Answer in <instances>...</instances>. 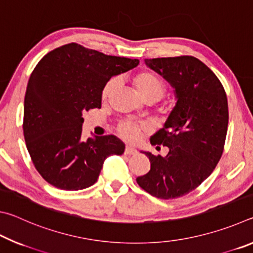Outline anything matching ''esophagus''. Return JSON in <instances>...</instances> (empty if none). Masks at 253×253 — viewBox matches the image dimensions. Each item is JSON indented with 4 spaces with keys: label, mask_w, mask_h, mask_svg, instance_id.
Returning <instances> with one entry per match:
<instances>
[{
    "label": "esophagus",
    "mask_w": 253,
    "mask_h": 253,
    "mask_svg": "<svg viewBox=\"0 0 253 253\" xmlns=\"http://www.w3.org/2000/svg\"><path fill=\"white\" fill-rule=\"evenodd\" d=\"M125 154H126V155H136V154H137V151H136L135 148L127 146V147L125 148Z\"/></svg>",
    "instance_id": "34e87169"
}]
</instances>
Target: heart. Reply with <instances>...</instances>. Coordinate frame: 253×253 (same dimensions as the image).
Returning a JSON list of instances; mask_svg holds the SVG:
<instances>
[{
    "label": "heart",
    "instance_id": "heart-1",
    "mask_svg": "<svg viewBox=\"0 0 253 253\" xmlns=\"http://www.w3.org/2000/svg\"><path fill=\"white\" fill-rule=\"evenodd\" d=\"M117 78H110L107 80L101 89V100H107L114 92L115 89L118 85ZM132 84L138 95L143 98L144 100H152L154 102L162 99L163 96L166 92V84L160 76L151 70H143L137 72L132 77ZM148 125H139V124L132 122H123L118 125L117 131L119 136L127 142H136L142 131H148Z\"/></svg>",
    "mask_w": 253,
    "mask_h": 253
}]
</instances>
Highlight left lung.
Wrapping results in <instances>:
<instances>
[{"instance_id":"left-lung-1","label":"left lung","mask_w":253,"mask_h":253,"mask_svg":"<svg viewBox=\"0 0 253 253\" xmlns=\"http://www.w3.org/2000/svg\"><path fill=\"white\" fill-rule=\"evenodd\" d=\"M175 88L177 102L151 144L169 148L165 157L144 152L151 161L137 184L163 200L181 198L207 179L219 163L228 130L229 108L221 81L192 55L145 59Z\"/></svg>"}]
</instances>
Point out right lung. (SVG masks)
Instances as JSON below:
<instances>
[{
	"label": "right lung",
	"instance_id": "obj_1",
	"mask_svg": "<svg viewBox=\"0 0 253 253\" xmlns=\"http://www.w3.org/2000/svg\"><path fill=\"white\" fill-rule=\"evenodd\" d=\"M138 63L72 42L50 51L34 68L24 98L23 135L34 168L51 185L66 191L91 186L106 158L125 151L113 135L81 138L83 115L100 108L107 80Z\"/></svg>",
	"mask_w": 253,
	"mask_h": 253
}]
</instances>
